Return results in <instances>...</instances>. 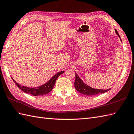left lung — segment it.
<instances>
[{"label": "left lung", "mask_w": 134, "mask_h": 134, "mask_svg": "<svg viewBox=\"0 0 134 134\" xmlns=\"http://www.w3.org/2000/svg\"><path fill=\"white\" fill-rule=\"evenodd\" d=\"M116 33L117 35L119 36V34H118L117 30H115ZM75 89L77 90L79 93H81L82 94L88 95V96H93V95H98L99 94H102L107 92L110 89H108L107 90H103V89H93L92 87L89 86L88 85H86L84 83L82 80L80 79L78 75L76 74L75 72V81L74 83Z\"/></svg>", "instance_id": "8db88e82"}]
</instances>
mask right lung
I'll return each mask as SVG.
<instances>
[{"label":"right lung","mask_w":134,"mask_h":134,"mask_svg":"<svg viewBox=\"0 0 134 134\" xmlns=\"http://www.w3.org/2000/svg\"><path fill=\"white\" fill-rule=\"evenodd\" d=\"M64 71H62L59 72L55 74L54 76H53L52 77V79L49 80V81L46 83L45 84H44L43 85H41V86L37 87H35V88H30V87H26L24 86H22L20 85L19 83H16V85L20 88L22 91H24V92L31 94L32 95H34V96H39V95H43L45 94H47L49 93V92H51V90L54 87L55 85V82L56 81V80L57 79L59 76L62 74ZM13 81H14V83H16V81L12 78Z\"/></svg>","instance_id":"obj_1"}]
</instances>
